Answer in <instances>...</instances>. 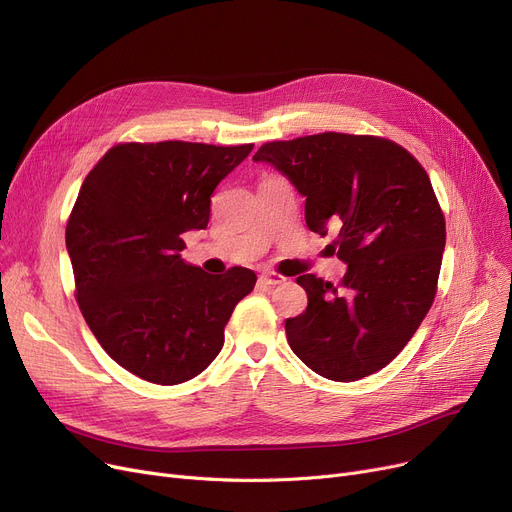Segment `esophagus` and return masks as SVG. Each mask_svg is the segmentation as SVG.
Returning <instances> with one entry per match:
<instances>
[{"label": "esophagus", "instance_id": "obj_1", "mask_svg": "<svg viewBox=\"0 0 512 512\" xmlns=\"http://www.w3.org/2000/svg\"><path fill=\"white\" fill-rule=\"evenodd\" d=\"M259 282H261L263 286H278V284H284L286 278L280 276V274H276V272H265V274L259 276Z\"/></svg>", "mask_w": 512, "mask_h": 512}]
</instances>
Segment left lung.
<instances>
[{"mask_svg":"<svg viewBox=\"0 0 512 512\" xmlns=\"http://www.w3.org/2000/svg\"><path fill=\"white\" fill-rule=\"evenodd\" d=\"M297 186L311 232H336L332 253L348 270L338 286L297 278L307 309L286 319V338L309 369L355 382L386 367L434 303L446 222L427 172L390 139L319 132L259 147Z\"/></svg>","mask_w":512,"mask_h":512,"instance_id":"obj_1","label":"left lung"}]
</instances>
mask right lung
<instances>
[{"label": "right lung", "instance_id": "obj_1", "mask_svg": "<svg viewBox=\"0 0 512 512\" xmlns=\"http://www.w3.org/2000/svg\"><path fill=\"white\" fill-rule=\"evenodd\" d=\"M251 151V143H120L80 186L66 224L78 307L103 351L147 382L199 375L257 282L247 267L211 276L180 257L182 234L207 228L215 186Z\"/></svg>", "mask_w": 512, "mask_h": 512}]
</instances>
